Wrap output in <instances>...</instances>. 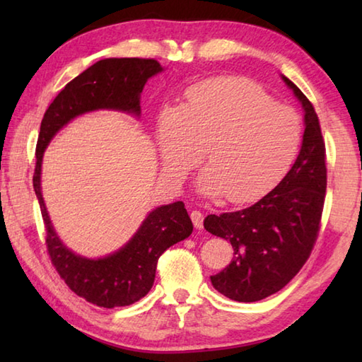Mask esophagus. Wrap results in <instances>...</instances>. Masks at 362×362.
Masks as SVG:
<instances>
[{
  "instance_id": "1",
  "label": "esophagus",
  "mask_w": 362,
  "mask_h": 362,
  "mask_svg": "<svg viewBox=\"0 0 362 362\" xmlns=\"http://www.w3.org/2000/svg\"><path fill=\"white\" fill-rule=\"evenodd\" d=\"M189 216H191V221H193V224L197 230H201L204 227V214L201 211L193 210V211H191Z\"/></svg>"
}]
</instances>
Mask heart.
<instances>
[{
	"label": "heart",
	"mask_w": 362,
	"mask_h": 362,
	"mask_svg": "<svg viewBox=\"0 0 362 362\" xmlns=\"http://www.w3.org/2000/svg\"><path fill=\"white\" fill-rule=\"evenodd\" d=\"M302 121L264 90L233 79L196 83L179 107L158 118V151L165 171L180 180L202 157L196 189L244 204L264 194L294 161Z\"/></svg>",
	"instance_id": "1"
}]
</instances>
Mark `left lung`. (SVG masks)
Here are the masks:
<instances>
[{
  "label": "left lung",
  "instance_id": "obj_1",
  "mask_svg": "<svg viewBox=\"0 0 362 362\" xmlns=\"http://www.w3.org/2000/svg\"><path fill=\"white\" fill-rule=\"evenodd\" d=\"M283 82L303 107L305 132L294 165L272 191L247 209L209 214L206 232L230 241L235 259L211 275L213 288L236 302H258L294 279L317 240L327 189L325 143L313 104Z\"/></svg>",
  "mask_w": 362,
  "mask_h": 362
}]
</instances>
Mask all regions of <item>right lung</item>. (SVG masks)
I'll return each instance as SVG.
<instances>
[{
	"label": "right lung",
	"mask_w": 362,
	"mask_h": 362,
	"mask_svg": "<svg viewBox=\"0 0 362 362\" xmlns=\"http://www.w3.org/2000/svg\"><path fill=\"white\" fill-rule=\"evenodd\" d=\"M163 71L157 60L136 57L103 59L68 82L45 112L35 151L34 189L46 228V247L59 275L73 292L103 308L127 306L151 291L161 253L193 233L185 204L157 206L135 235L117 252L87 258L68 249L54 230L42 194V161L46 146L79 115L118 110L140 118V96L148 79Z\"/></svg>",
	"instance_id": "obj_1"
}]
</instances>
